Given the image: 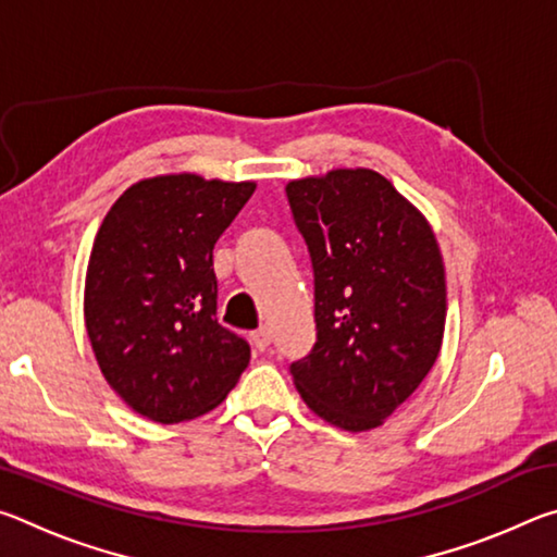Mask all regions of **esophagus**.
<instances>
[{"instance_id": "obj_1", "label": "esophagus", "mask_w": 557, "mask_h": 557, "mask_svg": "<svg viewBox=\"0 0 557 557\" xmlns=\"http://www.w3.org/2000/svg\"><path fill=\"white\" fill-rule=\"evenodd\" d=\"M250 342H252V346H256V351H265V348L270 346V329H265V326H260V329H256V332L250 334Z\"/></svg>"}]
</instances>
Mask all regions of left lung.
Returning <instances> with one entry per match:
<instances>
[{"label": "left lung", "instance_id": "8db88e82", "mask_svg": "<svg viewBox=\"0 0 557 557\" xmlns=\"http://www.w3.org/2000/svg\"><path fill=\"white\" fill-rule=\"evenodd\" d=\"M287 201L312 258L317 322L292 379L332 425L379 428L437 361L447 295L435 233L371 169L289 182Z\"/></svg>", "mask_w": 557, "mask_h": 557}]
</instances>
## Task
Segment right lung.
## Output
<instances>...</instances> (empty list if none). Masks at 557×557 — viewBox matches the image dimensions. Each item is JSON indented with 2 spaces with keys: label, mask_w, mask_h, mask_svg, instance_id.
Wrapping results in <instances>:
<instances>
[{
  "label": "right lung",
  "mask_w": 557,
  "mask_h": 557,
  "mask_svg": "<svg viewBox=\"0 0 557 557\" xmlns=\"http://www.w3.org/2000/svg\"><path fill=\"white\" fill-rule=\"evenodd\" d=\"M252 182L157 176L129 186L92 243L86 329L110 388L162 425L213 410L250 363V344L215 319L213 245Z\"/></svg>",
  "instance_id": "add662e5"
}]
</instances>
